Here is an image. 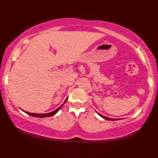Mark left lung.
I'll list each match as a JSON object with an SVG mask.
<instances>
[{"instance_id":"1","label":"left lung","mask_w":158,"mask_h":158,"mask_svg":"<svg viewBox=\"0 0 158 158\" xmlns=\"http://www.w3.org/2000/svg\"><path fill=\"white\" fill-rule=\"evenodd\" d=\"M98 115L99 116H101V117L102 118H105V119H106V120H111V121H114V120H117L116 119V118H108V117H106V116H103V115H101V114H98Z\"/></svg>"}]
</instances>
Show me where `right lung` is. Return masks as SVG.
<instances>
[{
	"label": "right lung",
	"mask_w": 158,
	"mask_h": 158,
	"mask_svg": "<svg viewBox=\"0 0 158 158\" xmlns=\"http://www.w3.org/2000/svg\"><path fill=\"white\" fill-rule=\"evenodd\" d=\"M67 100H68V98L66 99L65 101L63 103V104H62L61 106H60L59 108H58L57 109L55 110V111H52V112H49V113H47V114H34V113H29V112H27V111H24L25 113H27V114H29V115L31 116H35V117H39V118H44V117H48V116H54L55 114H56L58 112V111L61 109V107L62 106L64 105V103H65V102L67 101Z\"/></svg>",
	"instance_id": "1"
}]
</instances>
